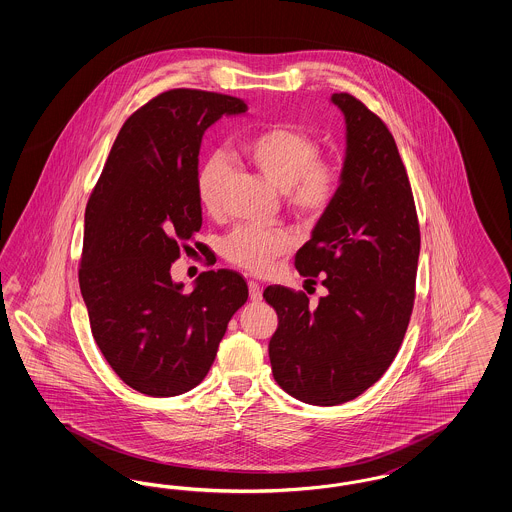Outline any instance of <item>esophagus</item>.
Instances as JSON below:
<instances>
[{
	"instance_id": "esophagus-1",
	"label": "esophagus",
	"mask_w": 512,
	"mask_h": 512,
	"mask_svg": "<svg viewBox=\"0 0 512 512\" xmlns=\"http://www.w3.org/2000/svg\"><path fill=\"white\" fill-rule=\"evenodd\" d=\"M249 297L253 303H259L263 299V288L257 282H249Z\"/></svg>"
}]
</instances>
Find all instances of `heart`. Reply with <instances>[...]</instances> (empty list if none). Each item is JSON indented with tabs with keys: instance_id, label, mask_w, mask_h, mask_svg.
<instances>
[{
	"instance_id": "obj_1",
	"label": "heart",
	"mask_w": 512,
	"mask_h": 512,
	"mask_svg": "<svg viewBox=\"0 0 512 512\" xmlns=\"http://www.w3.org/2000/svg\"><path fill=\"white\" fill-rule=\"evenodd\" d=\"M240 153L249 167L284 192L288 209L301 219L318 217L338 194L340 169L320 159L317 138L303 128L290 124L270 126L247 138ZM230 178V165L220 155L201 167L195 188L207 213H220ZM290 247L292 240L284 232L242 226L224 240L222 251L230 263L253 274H263Z\"/></svg>"
}]
</instances>
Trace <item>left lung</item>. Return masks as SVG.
Segmentation results:
<instances>
[{"label": "left lung", "instance_id": "1", "mask_svg": "<svg viewBox=\"0 0 512 512\" xmlns=\"http://www.w3.org/2000/svg\"><path fill=\"white\" fill-rule=\"evenodd\" d=\"M330 101L345 119L340 188L295 255L299 274L322 276L328 295L313 309L303 292L263 293L278 315L268 343L274 380L320 407L359 397L388 370L413 313L420 253L409 176L388 126L349 94Z\"/></svg>", "mask_w": 512, "mask_h": 512}]
</instances>
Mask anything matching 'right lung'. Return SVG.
Returning a JSON list of instances; mask_svg holds the SVG:
<instances>
[{
  "instance_id": "obj_1",
  "label": "right lung",
  "mask_w": 512,
  "mask_h": 512,
  "mask_svg": "<svg viewBox=\"0 0 512 512\" xmlns=\"http://www.w3.org/2000/svg\"><path fill=\"white\" fill-rule=\"evenodd\" d=\"M245 111L242 99L186 88L151 99L122 124L86 207L78 282L94 340L122 382L151 397L207 376L249 295L226 268L201 272L190 293L171 278L201 228L203 134Z\"/></svg>"
}]
</instances>
